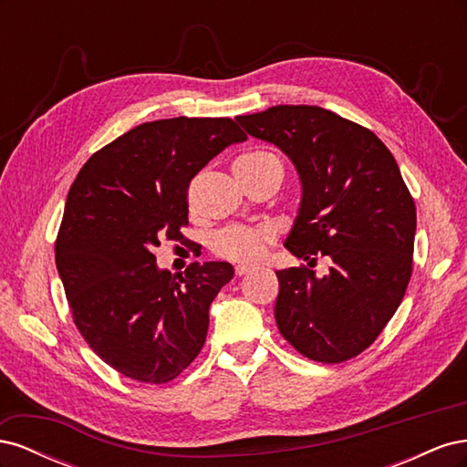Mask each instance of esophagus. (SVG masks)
I'll return each instance as SVG.
<instances>
[{
    "mask_svg": "<svg viewBox=\"0 0 467 467\" xmlns=\"http://www.w3.org/2000/svg\"><path fill=\"white\" fill-rule=\"evenodd\" d=\"M251 271V266H247V265H237L235 266V275L237 276H244V275H247Z\"/></svg>",
    "mask_w": 467,
    "mask_h": 467,
    "instance_id": "34e87169",
    "label": "esophagus"
}]
</instances>
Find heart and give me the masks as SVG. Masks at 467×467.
<instances>
[{"mask_svg":"<svg viewBox=\"0 0 467 467\" xmlns=\"http://www.w3.org/2000/svg\"><path fill=\"white\" fill-rule=\"evenodd\" d=\"M276 163V155L268 151H249L239 155L234 161V169H261L265 165ZM273 234L266 228H245V225H232L214 237V253L222 259L234 263H255L265 255L266 245L271 244Z\"/></svg>","mask_w":467,"mask_h":467,"instance_id":"b5f03b06","label":"heart"}]
</instances>
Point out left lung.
I'll use <instances>...</instances> for the list:
<instances>
[{
  "label": "left lung",
  "mask_w": 467,
  "mask_h": 467,
  "mask_svg": "<svg viewBox=\"0 0 467 467\" xmlns=\"http://www.w3.org/2000/svg\"><path fill=\"white\" fill-rule=\"evenodd\" d=\"M288 155L302 199L285 247L313 265L278 271L275 319L282 337L317 362H343L368 348L400 307L413 271L415 202L381 140L312 105H276L235 119Z\"/></svg>",
  "instance_id": "left-lung-1"
}]
</instances>
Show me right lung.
Returning a JSON list of instances; mask_svg holds the SVG:
<instances>
[{"instance_id": "1", "label": "right lung", "mask_w": 467, "mask_h": 467, "mask_svg": "<svg viewBox=\"0 0 467 467\" xmlns=\"http://www.w3.org/2000/svg\"><path fill=\"white\" fill-rule=\"evenodd\" d=\"M245 140L232 119L144 122L93 153L69 189L56 266L81 337L122 376L165 384L199 357L210 304L234 266L208 261L171 275L153 249L185 242L191 179Z\"/></svg>"}]
</instances>
